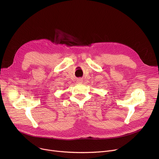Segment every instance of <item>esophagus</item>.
<instances>
[{
  "label": "esophagus",
  "mask_w": 159,
  "mask_h": 159,
  "mask_svg": "<svg viewBox=\"0 0 159 159\" xmlns=\"http://www.w3.org/2000/svg\"><path fill=\"white\" fill-rule=\"evenodd\" d=\"M77 83H82V79H78L77 80Z\"/></svg>",
  "instance_id": "esophagus-1"
}]
</instances>
